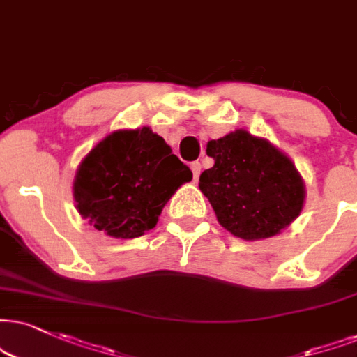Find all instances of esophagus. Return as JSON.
<instances>
[{
	"label": "esophagus",
	"mask_w": 357,
	"mask_h": 357,
	"mask_svg": "<svg viewBox=\"0 0 357 357\" xmlns=\"http://www.w3.org/2000/svg\"><path fill=\"white\" fill-rule=\"evenodd\" d=\"M190 169H192V172H193V180H199V177H200V172H202V165H200V162H192Z\"/></svg>",
	"instance_id": "34e87169"
}]
</instances>
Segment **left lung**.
<instances>
[{
  "instance_id": "1",
  "label": "left lung",
  "mask_w": 357,
  "mask_h": 357,
  "mask_svg": "<svg viewBox=\"0 0 357 357\" xmlns=\"http://www.w3.org/2000/svg\"><path fill=\"white\" fill-rule=\"evenodd\" d=\"M206 155L215 164L202 172L199 187L231 235L270 238L300 215L305 182L289 157L266 139L238 129L210 140Z\"/></svg>"
}]
</instances>
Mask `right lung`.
<instances>
[{"label":"right lung","mask_w":357,"mask_h":357,"mask_svg":"<svg viewBox=\"0 0 357 357\" xmlns=\"http://www.w3.org/2000/svg\"><path fill=\"white\" fill-rule=\"evenodd\" d=\"M192 170L149 127L116 130L77 167L74 200L96 230L137 238L157 225L162 208Z\"/></svg>","instance_id":"1"}]
</instances>
